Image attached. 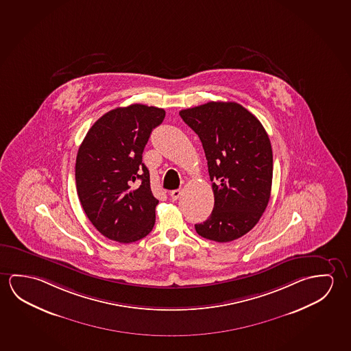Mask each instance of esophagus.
<instances>
[{
	"label": "esophagus",
	"instance_id": "34e87169",
	"mask_svg": "<svg viewBox=\"0 0 351 351\" xmlns=\"http://www.w3.org/2000/svg\"><path fill=\"white\" fill-rule=\"evenodd\" d=\"M169 195H171V197H172L173 200H178L179 197H180V195H182V190H172V191H171V194Z\"/></svg>",
	"mask_w": 351,
	"mask_h": 351
}]
</instances>
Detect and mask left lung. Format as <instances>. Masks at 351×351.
Masks as SVG:
<instances>
[{
  "mask_svg": "<svg viewBox=\"0 0 351 351\" xmlns=\"http://www.w3.org/2000/svg\"><path fill=\"white\" fill-rule=\"evenodd\" d=\"M199 135L215 195L211 216L196 233L217 243L256 226L271 196L272 146L261 122L237 102H207L179 112Z\"/></svg>",
  "mask_w": 351,
  "mask_h": 351,
  "instance_id": "obj_1",
  "label": "left lung"
}]
</instances>
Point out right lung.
I'll return each instance as SVG.
<instances>
[{"label": "right lung", "mask_w": 351, "mask_h": 351, "mask_svg": "<svg viewBox=\"0 0 351 351\" xmlns=\"http://www.w3.org/2000/svg\"><path fill=\"white\" fill-rule=\"evenodd\" d=\"M163 108L134 104L99 118L85 135L75 161L79 200L102 235L128 244L143 239L155 224L158 200L150 188L143 152Z\"/></svg>", "instance_id": "1"}]
</instances>
